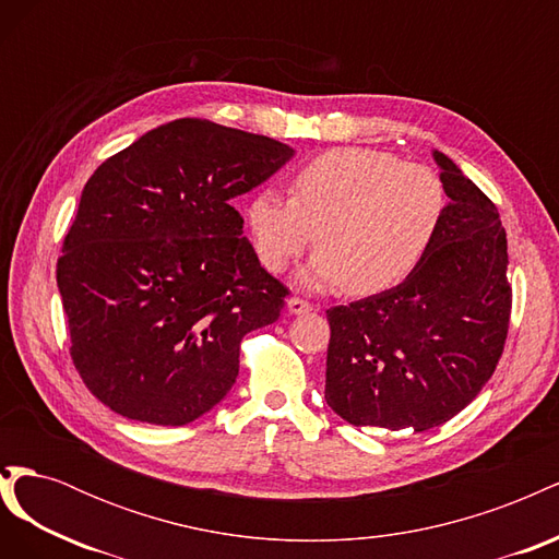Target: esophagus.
I'll return each mask as SVG.
<instances>
[{
  "label": "esophagus",
  "instance_id": "esophagus-1",
  "mask_svg": "<svg viewBox=\"0 0 559 559\" xmlns=\"http://www.w3.org/2000/svg\"><path fill=\"white\" fill-rule=\"evenodd\" d=\"M286 310H289L292 314H308V312H312V306H310L308 300L292 296L289 300H286Z\"/></svg>",
  "mask_w": 559,
  "mask_h": 559
}]
</instances>
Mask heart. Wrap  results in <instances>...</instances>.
Returning a JSON list of instances; mask_svg holds the SVG:
<instances>
[{"label":"heart","instance_id":"b5f03b06","mask_svg":"<svg viewBox=\"0 0 559 559\" xmlns=\"http://www.w3.org/2000/svg\"><path fill=\"white\" fill-rule=\"evenodd\" d=\"M448 198L425 165L378 148H331L294 175L292 198L265 186L253 193L247 224L261 263L282 273L317 242L300 270L310 289L345 284L373 296L408 280L441 230Z\"/></svg>","mask_w":559,"mask_h":559}]
</instances>
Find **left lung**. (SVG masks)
I'll list each match as a JSON object with an SVG mask.
<instances>
[{"label":"left lung","instance_id":"8db88e82","mask_svg":"<svg viewBox=\"0 0 559 559\" xmlns=\"http://www.w3.org/2000/svg\"><path fill=\"white\" fill-rule=\"evenodd\" d=\"M450 198L415 273L326 312V403L354 427L427 431L480 394L511 319L509 245L495 202L433 151Z\"/></svg>","mask_w":559,"mask_h":559}]
</instances>
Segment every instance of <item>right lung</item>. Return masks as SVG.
Listing matches in <instances>:
<instances>
[{
    "label": "right lung",
    "mask_w": 559,
    "mask_h": 559,
    "mask_svg": "<svg viewBox=\"0 0 559 559\" xmlns=\"http://www.w3.org/2000/svg\"><path fill=\"white\" fill-rule=\"evenodd\" d=\"M296 151L179 118L97 167L64 235L58 289L81 380L128 419L183 427L238 378L240 343L289 294L242 238L233 198Z\"/></svg>",
    "instance_id": "1"
}]
</instances>
